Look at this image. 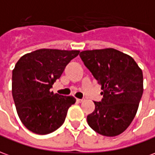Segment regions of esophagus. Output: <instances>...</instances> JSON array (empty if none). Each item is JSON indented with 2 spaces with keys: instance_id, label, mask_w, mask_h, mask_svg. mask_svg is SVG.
Returning <instances> with one entry per match:
<instances>
[{
  "instance_id": "esophagus-1",
  "label": "esophagus",
  "mask_w": 155,
  "mask_h": 155,
  "mask_svg": "<svg viewBox=\"0 0 155 155\" xmlns=\"http://www.w3.org/2000/svg\"><path fill=\"white\" fill-rule=\"evenodd\" d=\"M76 101H77V102L81 103V102H82V101H84V99H79V98H77V99H76Z\"/></svg>"
}]
</instances>
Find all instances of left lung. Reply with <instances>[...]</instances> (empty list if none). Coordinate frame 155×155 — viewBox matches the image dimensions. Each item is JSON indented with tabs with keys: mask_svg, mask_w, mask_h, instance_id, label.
Returning <instances> with one entry per match:
<instances>
[{
	"mask_svg": "<svg viewBox=\"0 0 155 155\" xmlns=\"http://www.w3.org/2000/svg\"><path fill=\"white\" fill-rule=\"evenodd\" d=\"M80 56L103 91L102 101H94L95 111L87 116L89 126L103 136H117L138 111L143 92L142 70L131 56L111 48L85 50Z\"/></svg>",
	"mask_w": 155,
	"mask_h": 155,
	"instance_id": "left-lung-1",
	"label": "left lung"
}]
</instances>
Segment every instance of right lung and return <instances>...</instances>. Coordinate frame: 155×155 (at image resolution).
<instances>
[{
    "label": "right lung",
    "mask_w": 155,
    "mask_h": 155,
    "mask_svg": "<svg viewBox=\"0 0 155 155\" xmlns=\"http://www.w3.org/2000/svg\"><path fill=\"white\" fill-rule=\"evenodd\" d=\"M80 50L41 48L26 54L12 70V91L17 112L28 130L48 134L62 125L74 96L50 91L53 84Z\"/></svg>",
    "instance_id": "obj_1"
}]
</instances>
